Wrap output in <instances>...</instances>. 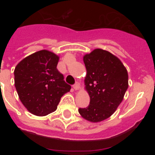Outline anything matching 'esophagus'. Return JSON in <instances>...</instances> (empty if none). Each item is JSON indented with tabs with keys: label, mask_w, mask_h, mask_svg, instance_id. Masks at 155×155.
I'll use <instances>...</instances> for the list:
<instances>
[{
	"label": "esophagus",
	"mask_w": 155,
	"mask_h": 155,
	"mask_svg": "<svg viewBox=\"0 0 155 155\" xmlns=\"http://www.w3.org/2000/svg\"><path fill=\"white\" fill-rule=\"evenodd\" d=\"M73 87H74V89L78 90L79 88H80V84H79L78 82H76V83L73 85Z\"/></svg>",
	"instance_id": "34e87169"
}]
</instances>
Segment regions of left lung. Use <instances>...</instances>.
<instances>
[{
	"label": "left lung",
	"instance_id": "obj_1",
	"mask_svg": "<svg viewBox=\"0 0 155 155\" xmlns=\"http://www.w3.org/2000/svg\"><path fill=\"white\" fill-rule=\"evenodd\" d=\"M83 61L90 103L78 112L88 121L101 122L112 116L124 99L128 88V74L120 59L102 49L84 55Z\"/></svg>",
	"mask_w": 155,
	"mask_h": 155
}]
</instances>
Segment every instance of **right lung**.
<instances>
[{"mask_svg":"<svg viewBox=\"0 0 155 155\" xmlns=\"http://www.w3.org/2000/svg\"><path fill=\"white\" fill-rule=\"evenodd\" d=\"M58 61L55 53L40 50L23 59L14 71L19 98L35 116H46L54 112L61 97L71 90V86L57 70Z\"/></svg>","mask_w":155,"mask_h":155,"instance_id":"right-lung-1","label":"right lung"}]
</instances>
